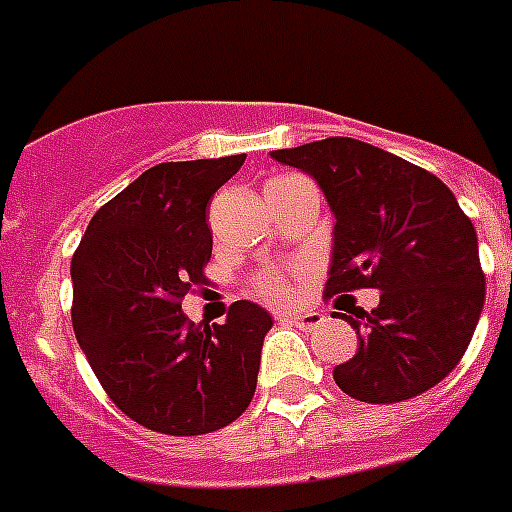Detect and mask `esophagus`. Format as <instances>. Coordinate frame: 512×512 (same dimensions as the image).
I'll list each match as a JSON object with an SVG mask.
<instances>
[{"mask_svg": "<svg viewBox=\"0 0 512 512\" xmlns=\"http://www.w3.org/2000/svg\"><path fill=\"white\" fill-rule=\"evenodd\" d=\"M278 318H281L284 323H292V326H299V328H318L323 321H326L323 313H318V310H307V313H281Z\"/></svg>", "mask_w": 512, "mask_h": 512, "instance_id": "1", "label": "esophagus"}]
</instances>
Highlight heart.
Instances as JSON below:
<instances>
[{
  "label": "heart",
  "instance_id": "1",
  "mask_svg": "<svg viewBox=\"0 0 512 512\" xmlns=\"http://www.w3.org/2000/svg\"><path fill=\"white\" fill-rule=\"evenodd\" d=\"M255 292L263 299H268V302H278V299H284V294L289 292V284L278 273H265V276H260L255 281Z\"/></svg>",
  "mask_w": 512,
  "mask_h": 512
}]
</instances>
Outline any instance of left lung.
<instances>
[{
  "label": "left lung",
  "mask_w": 512,
  "mask_h": 512,
  "mask_svg": "<svg viewBox=\"0 0 512 512\" xmlns=\"http://www.w3.org/2000/svg\"><path fill=\"white\" fill-rule=\"evenodd\" d=\"M270 157L313 176L336 218L323 294L381 292L371 313L342 315L360 347L334 368L339 389L373 405L429 392L468 350L486 294L476 228L455 194L429 170L347 136Z\"/></svg>",
  "instance_id": "left-lung-1"
}]
</instances>
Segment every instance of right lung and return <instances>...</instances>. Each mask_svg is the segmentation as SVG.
Masks as SVG:
<instances>
[{
  "mask_svg": "<svg viewBox=\"0 0 512 512\" xmlns=\"http://www.w3.org/2000/svg\"><path fill=\"white\" fill-rule=\"evenodd\" d=\"M244 155L160 162L97 210L78 244L73 331L115 405L152 431L210 434L252 402L273 318L239 299L226 323H191L181 299L207 281V205Z\"/></svg>",
  "mask_w": 512,
  "mask_h": 512,
  "instance_id": "obj_1",
  "label": "right lung"
}]
</instances>
